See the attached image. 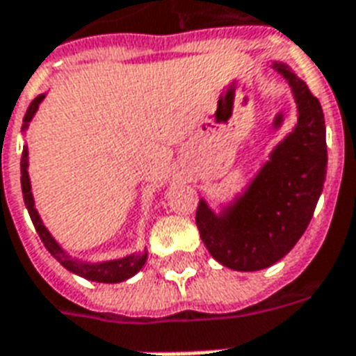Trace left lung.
Instances as JSON below:
<instances>
[{"label":"left lung","mask_w":356,"mask_h":356,"mask_svg":"<svg viewBox=\"0 0 356 356\" xmlns=\"http://www.w3.org/2000/svg\"><path fill=\"white\" fill-rule=\"evenodd\" d=\"M286 79L298 107L294 130L270 152L243 194L215 213L200 200L196 225L211 257L236 272L275 264L296 245L315 211L326 179V128L318 99L285 64H273Z\"/></svg>","instance_id":"1"}]
</instances>
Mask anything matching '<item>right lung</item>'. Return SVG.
Returning a JSON list of instances; mask_svg holds the SVG:
<instances>
[{
    "label": "right lung",
    "instance_id": "obj_1",
    "mask_svg": "<svg viewBox=\"0 0 356 356\" xmlns=\"http://www.w3.org/2000/svg\"><path fill=\"white\" fill-rule=\"evenodd\" d=\"M44 99V94H39L28 107V111L24 115V124L22 131L28 130L31 118L35 117V113L39 109V104ZM20 183H22V194H24V204L26 209L30 213L31 222L38 230L39 238L47 247V251L51 252L52 257L64 266L65 270H70L79 277L88 279V281H96V283H120L130 279L131 275L141 270L147 262V251L145 252H134L128 254L124 259L118 260H105V262H83L79 259H71L70 254L60 247L56 239L52 238L51 232L47 230V226L43 225V220L39 217L38 209H35V202H33V194H31V183L30 175H28V145H24L22 149V160H20Z\"/></svg>",
    "mask_w": 356,
    "mask_h": 356
}]
</instances>
